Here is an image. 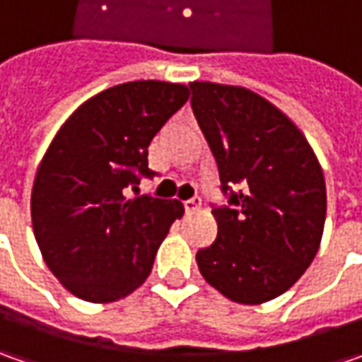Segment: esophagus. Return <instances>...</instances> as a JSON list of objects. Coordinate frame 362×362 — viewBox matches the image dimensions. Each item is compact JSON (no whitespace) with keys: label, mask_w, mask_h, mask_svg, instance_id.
I'll use <instances>...</instances> for the list:
<instances>
[{"label":"esophagus","mask_w":362,"mask_h":362,"mask_svg":"<svg viewBox=\"0 0 362 362\" xmlns=\"http://www.w3.org/2000/svg\"><path fill=\"white\" fill-rule=\"evenodd\" d=\"M183 205H185V211H187V214H195V211L202 209V197H191V199H187Z\"/></svg>","instance_id":"esophagus-1"}]
</instances>
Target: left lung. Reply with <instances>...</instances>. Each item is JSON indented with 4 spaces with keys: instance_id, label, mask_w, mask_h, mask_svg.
<instances>
[{
    "instance_id": "1",
    "label": "left lung",
    "mask_w": 362,
    "mask_h": 362,
    "mask_svg": "<svg viewBox=\"0 0 362 362\" xmlns=\"http://www.w3.org/2000/svg\"><path fill=\"white\" fill-rule=\"evenodd\" d=\"M191 108L216 157L228 205H214L216 242L197 252L226 298L262 304L310 266L327 219V185L298 127L256 92L191 82Z\"/></svg>"
}]
</instances>
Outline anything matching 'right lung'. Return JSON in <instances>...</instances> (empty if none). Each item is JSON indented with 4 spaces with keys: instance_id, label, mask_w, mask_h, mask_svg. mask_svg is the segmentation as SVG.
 <instances>
[{
    "instance_id": "obj_1",
    "label": "right lung",
    "mask_w": 362,
    "mask_h": 362,
    "mask_svg": "<svg viewBox=\"0 0 362 362\" xmlns=\"http://www.w3.org/2000/svg\"><path fill=\"white\" fill-rule=\"evenodd\" d=\"M183 84L136 80L96 94L54 136L35 173L32 226L52 274L88 302H112L151 274L183 203L129 197L148 169V145L187 103Z\"/></svg>"
}]
</instances>
